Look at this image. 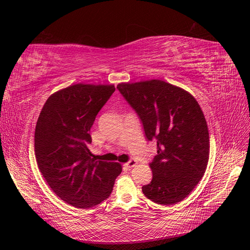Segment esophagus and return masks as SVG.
Masks as SVG:
<instances>
[{"label": "esophagus", "instance_id": "esophagus-1", "mask_svg": "<svg viewBox=\"0 0 250 250\" xmlns=\"http://www.w3.org/2000/svg\"><path fill=\"white\" fill-rule=\"evenodd\" d=\"M135 165H137V162H135L134 160H130L129 162H127L125 164V166H126V167H128V168H132V167H134Z\"/></svg>", "mask_w": 250, "mask_h": 250}]
</instances>
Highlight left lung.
<instances>
[{
	"instance_id": "left-lung-1",
	"label": "left lung",
	"mask_w": 250,
	"mask_h": 250,
	"mask_svg": "<svg viewBox=\"0 0 250 250\" xmlns=\"http://www.w3.org/2000/svg\"><path fill=\"white\" fill-rule=\"evenodd\" d=\"M117 88L141 119L157 154L151 162V183L142 191L148 199L169 206L184 200L206 172L209 137L206 118L187 90L158 79L120 83Z\"/></svg>"
}]
</instances>
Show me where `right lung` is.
Segmentation results:
<instances>
[{
  "label": "right lung",
  "mask_w": 250,
  "mask_h": 250,
  "mask_svg": "<svg viewBox=\"0 0 250 250\" xmlns=\"http://www.w3.org/2000/svg\"><path fill=\"white\" fill-rule=\"evenodd\" d=\"M115 89L113 84L67 86L49 97L37 120V166L52 191L75 208L107 199L122 172L119 163L97 161L88 149L96 116Z\"/></svg>",
  "instance_id": "1"
}]
</instances>
